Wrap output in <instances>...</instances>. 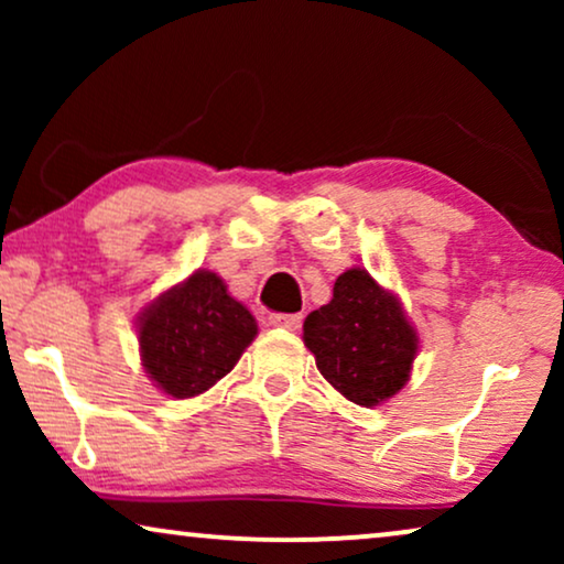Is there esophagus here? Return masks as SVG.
<instances>
[{"label":"esophagus","mask_w":564,"mask_h":564,"mask_svg":"<svg viewBox=\"0 0 564 564\" xmlns=\"http://www.w3.org/2000/svg\"><path fill=\"white\" fill-rule=\"evenodd\" d=\"M269 323L276 328H288V330H297L300 323H303V315L300 313H272L269 315Z\"/></svg>","instance_id":"esophagus-1"}]
</instances>
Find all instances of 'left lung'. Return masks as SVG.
I'll return each instance as SVG.
<instances>
[{"label":"left lung","mask_w":564,"mask_h":564,"mask_svg":"<svg viewBox=\"0 0 564 564\" xmlns=\"http://www.w3.org/2000/svg\"><path fill=\"white\" fill-rule=\"evenodd\" d=\"M303 341L321 375L351 403L372 408L408 382L419 336L403 305L367 269L338 276L334 297L305 318Z\"/></svg>","instance_id":"obj_1"}]
</instances>
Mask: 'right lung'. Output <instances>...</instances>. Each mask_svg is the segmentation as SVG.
Instances as JSON below:
<instances>
[{"label": "right lung", "mask_w": 564, "mask_h": 564, "mask_svg": "<svg viewBox=\"0 0 564 564\" xmlns=\"http://www.w3.org/2000/svg\"><path fill=\"white\" fill-rule=\"evenodd\" d=\"M257 321L215 272L197 269L138 321L141 361L156 388L195 398L223 380L257 336Z\"/></svg>", "instance_id": "1"}]
</instances>
